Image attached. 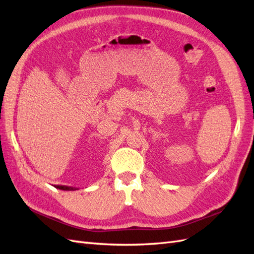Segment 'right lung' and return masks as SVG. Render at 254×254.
Returning <instances> with one entry per match:
<instances>
[{
	"label": "right lung",
	"instance_id": "right-lung-1",
	"mask_svg": "<svg viewBox=\"0 0 254 254\" xmlns=\"http://www.w3.org/2000/svg\"><path fill=\"white\" fill-rule=\"evenodd\" d=\"M57 189H60V190H63V191H75V190H78L77 188H74V187H67V186H55Z\"/></svg>",
	"mask_w": 254,
	"mask_h": 254
}]
</instances>
